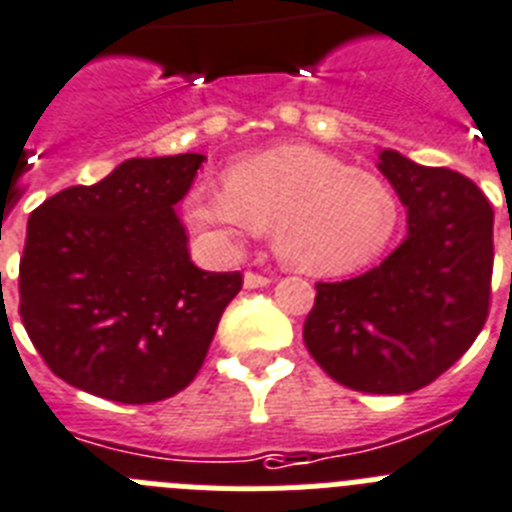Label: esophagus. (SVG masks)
I'll use <instances>...</instances> for the list:
<instances>
[{"label":"esophagus","mask_w":512,"mask_h":512,"mask_svg":"<svg viewBox=\"0 0 512 512\" xmlns=\"http://www.w3.org/2000/svg\"><path fill=\"white\" fill-rule=\"evenodd\" d=\"M268 283H270L268 276L252 273V270H247V273H244V286H247V289H263V286H268Z\"/></svg>","instance_id":"34e87169"}]
</instances>
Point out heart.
<instances>
[{"label":"heart","mask_w":512,"mask_h":512,"mask_svg":"<svg viewBox=\"0 0 512 512\" xmlns=\"http://www.w3.org/2000/svg\"><path fill=\"white\" fill-rule=\"evenodd\" d=\"M184 210L223 249L273 223L278 257L312 276H343L377 260L401 216L382 176L309 145H276L239 158L226 184H192Z\"/></svg>","instance_id":"1"}]
</instances>
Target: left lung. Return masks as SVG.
Wrapping results in <instances>:
<instances>
[{
    "instance_id": "obj_1",
    "label": "left lung",
    "mask_w": 512,
    "mask_h": 512,
    "mask_svg": "<svg viewBox=\"0 0 512 512\" xmlns=\"http://www.w3.org/2000/svg\"><path fill=\"white\" fill-rule=\"evenodd\" d=\"M380 171L409 210V231L377 268L317 283L304 346L336 382L414 393L482 333L492 294L495 210L468 176L380 150Z\"/></svg>"
}]
</instances>
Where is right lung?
Instances as JSON below:
<instances>
[{
	"label": "right lung",
	"mask_w": 512,
	"mask_h": 512,
	"mask_svg": "<svg viewBox=\"0 0 512 512\" xmlns=\"http://www.w3.org/2000/svg\"><path fill=\"white\" fill-rule=\"evenodd\" d=\"M205 156L130 158L28 218L20 317L57 377L117 403H156L195 380L242 273L190 260L174 205Z\"/></svg>",
	"instance_id": "add662e5"
}]
</instances>
